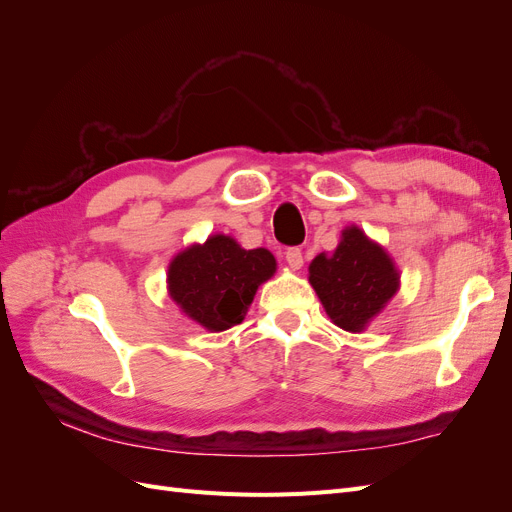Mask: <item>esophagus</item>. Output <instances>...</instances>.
Segmentation results:
<instances>
[{
  "mask_svg": "<svg viewBox=\"0 0 512 512\" xmlns=\"http://www.w3.org/2000/svg\"><path fill=\"white\" fill-rule=\"evenodd\" d=\"M286 262H288V267L294 271H299L303 267V252L299 250V247H290V250L286 252Z\"/></svg>",
  "mask_w": 512,
  "mask_h": 512,
  "instance_id": "esophagus-1",
  "label": "esophagus"
}]
</instances>
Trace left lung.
Returning a JSON list of instances; mask_svg holds the SVG:
<instances>
[{
	"instance_id": "1",
	"label": "left lung",
	"mask_w": 512,
	"mask_h": 512,
	"mask_svg": "<svg viewBox=\"0 0 512 512\" xmlns=\"http://www.w3.org/2000/svg\"><path fill=\"white\" fill-rule=\"evenodd\" d=\"M309 284L339 329L361 333L395 297L399 271L382 245L359 226H348L333 254L312 260Z\"/></svg>"
}]
</instances>
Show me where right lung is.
Segmentation results:
<instances>
[{
	"label": "right lung",
	"mask_w": 512,
	"mask_h": 512,
	"mask_svg": "<svg viewBox=\"0 0 512 512\" xmlns=\"http://www.w3.org/2000/svg\"><path fill=\"white\" fill-rule=\"evenodd\" d=\"M277 262L265 247L243 250L226 235L194 243L168 265V294L181 312L211 333L239 324Z\"/></svg>",
	"instance_id": "right-lung-1"
}]
</instances>
